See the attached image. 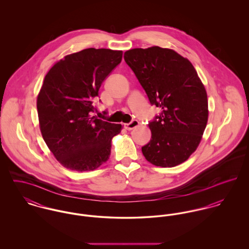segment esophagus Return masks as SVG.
<instances>
[{
    "mask_svg": "<svg viewBox=\"0 0 249 249\" xmlns=\"http://www.w3.org/2000/svg\"><path fill=\"white\" fill-rule=\"evenodd\" d=\"M139 125H140V123H139L137 120H133V121H131L130 123L125 124H124V127H125V129H127V130H132V129L136 128V127L139 126Z\"/></svg>",
    "mask_w": 249,
    "mask_h": 249,
    "instance_id": "esophagus-1",
    "label": "esophagus"
}]
</instances>
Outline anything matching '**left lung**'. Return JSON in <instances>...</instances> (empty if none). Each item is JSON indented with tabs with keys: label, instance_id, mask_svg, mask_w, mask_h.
I'll list each match as a JSON object with an SVG mask.
<instances>
[{
	"label": "left lung",
	"instance_id": "8db88e82",
	"mask_svg": "<svg viewBox=\"0 0 249 249\" xmlns=\"http://www.w3.org/2000/svg\"><path fill=\"white\" fill-rule=\"evenodd\" d=\"M151 105L162 112L148 124L149 142L142 147L154 166L172 168L185 162L201 141L208 121V100L193 64L176 51L158 46L124 53Z\"/></svg>",
	"mask_w": 249,
	"mask_h": 249
}]
</instances>
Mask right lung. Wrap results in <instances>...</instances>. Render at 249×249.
<instances>
[{
	"mask_svg": "<svg viewBox=\"0 0 249 249\" xmlns=\"http://www.w3.org/2000/svg\"><path fill=\"white\" fill-rule=\"evenodd\" d=\"M122 57V51L89 48L64 56L47 72L37 96L39 126L63 167L94 171L109 159L112 138L123 126L93 116V101Z\"/></svg>",
	"mask_w": 249,
	"mask_h": 249,
	"instance_id": "1",
	"label": "right lung"
}]
</instances>
